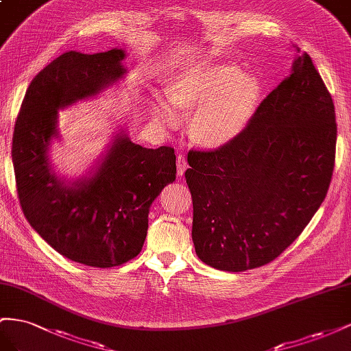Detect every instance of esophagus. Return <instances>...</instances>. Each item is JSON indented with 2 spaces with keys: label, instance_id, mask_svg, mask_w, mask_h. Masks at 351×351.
<instances>
[{
  "label": "esophagus",
  "instance_id": "obj_1",
  "mask_svg": "<svg viewBox=\"0 0 351 351\" xmlns=\"http://www.w3.org/2000/svg\"><path fill=\"white\" fill-rule=\"evenodd\" d=\"M176 167H178V175L182 176V175L185 173V170L188 169V163H186L185 156L179 154V156L176 157Z\"/></svg>",
  "mask_w": 351,
  "mask_h": 351
}]
</instances>
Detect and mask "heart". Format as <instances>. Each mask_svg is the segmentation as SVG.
Here are the masks:
<instances>
[{"label":"heart","instance_id":"b5f03b06","mask_svg":"<svg viewBox=\"0 0 351 351\" xmlns=\"http://www.w3.org/2000/svg\"><path fill=\"white\" fill-rule=\"evenodd\" d=\"M263 82L256 73H244L232 62L189 64L169 86V95L156 94L154 116L162 125L178 119V106H198L191 134L198 143L219 147L231 143L252 120Z\"/></svg>","mask_w":351,"mask_h":351}]
</instances>
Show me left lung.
I'll return each instance as SVG.
<instances>
[{"label":"left lung","instance_id":"1","mask_svg":"<svg viewBox=\"0 0 351 351\" xmlns=\"http://www.w3.org/2000/svg\"><path fill=\"white\" fill-rule=\"evenodd\" d=\"M335 144L332 98L312 58L297 54L241 134L215 152L188 153L198 258L226 272L276 258L325 199Z\"/></svg>","mask_w":351,"mask_h":351}]
</instances>
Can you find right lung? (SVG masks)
Segmentation results:
<instances>
[{
    "mask_svg": "<svg viewBox=\"0 0 351 351\" xmlns=\"http://www.w3.org/2000/svg\"><path fill=\"white\" fill-rule=\"evenodd\" d=\"M126 51H67L29 85L13 135L17 194L27 222L57 253L76 263L113 267L139 254L148 213L176 179L173 148L134 144L120 126L84 175L58 173L51 153L62 139L58 112L123 81Z\"/></svg>",
    "mask_w": 351,
    "mask_h": 351,
    "instance_id": "1",
    "label": "right lung"
}]
</instances>
